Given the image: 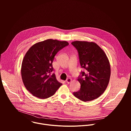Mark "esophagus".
<instances>
[{
	"mask_svg": "<svg viewBox=\"0 0 131 131\" xmlns=\"http://www.w3.org/2000/svg\"><path fill=\"white\" fill-rule=\"evenodd\" d=\"M71 78H67V79H66V83H68V84H69L71 81Z\"/></svg>",
	"mask_w": 131,
	"mask_h": 131,
	"instance_id": "34e87169",
	"label": "esophagus"
}]
</instances>
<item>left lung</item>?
<instances>
[{
	"mask_svg": "<svg viewBox=\"0 0 131 131\" xmlns=\"http://www.w3.org/2000/svg\"><path fill=\"white\" fill-rule=\"evenodd\" d=\"M71 44L78 51L81 66L86 70L81 72L78 79L80 89L73 95L83 102L96 99L105 92L109 82V60L103 50L94 42L74 41Z\"/></svg>",
	"mask_w": 131,
	"mask_h": 131,
	"instance_id": "8db88e82",
	"label": "left lung"
}]
</instances>
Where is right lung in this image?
<instances>
[{"mask_svg": "<svg viewBox=\"0 0 131 131\" xmlns=\"http://www.w3.org/2000/svg\"><path fill=\"white\" fill-rule=\"evenodd\" d=\"M69 43L51 39L37 42L26 53L21 66V76L26 89L35 97L48 99L62 85L53 71L55 55Z\"/></svg>", "mask_w": 131, "mask_h": 131, "instance_id": "add662e5", "label": "right lung"}]
</instances>
